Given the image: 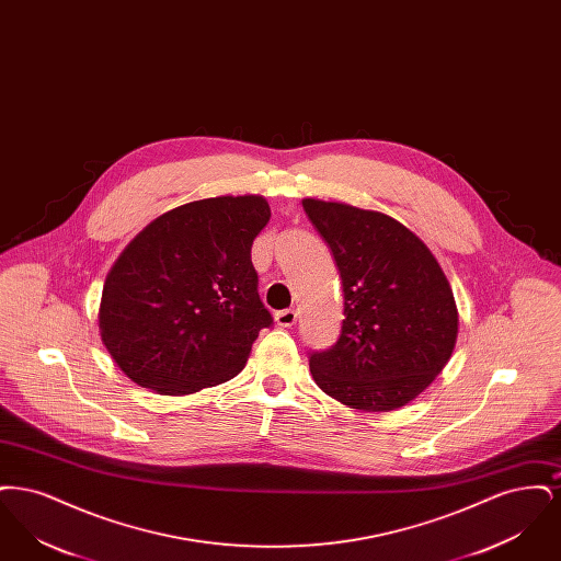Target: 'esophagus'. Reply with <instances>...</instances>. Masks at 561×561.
I'll use <instances>...</instances> for the list:
<instances>
[{"label": "esophagus", "mask_w": 561, "mask_h": 561, "mask_svg": "<svg viewBox=\"0 0 561 561\" xmlns=\"http://www.w3.org/2000/svg\"><path fill=\"white\" fill-rule=\"evenodd\" d=\"M296 320H298V313H296L294 309H284V311H277V313H275V321H277V325H282V328H293Z\"/></svg>", "instance_id": "34e87169"}]
</instances>
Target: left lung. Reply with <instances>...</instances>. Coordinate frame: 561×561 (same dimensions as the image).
I'll return each instance as SVG.
<instances>
[{
  "mask_svg": "<svg viewBox=\"0 0 561 561\" xmlns=\"http://www.w3.org/2000/svg\"><path fill=\"white\" fill-rule=\"evenodd\" d=\"M343 279L339 341L311 351L323 393L364 412H389L423 393L453 355L458 311L427 245L387 214L302 199Z\"/></svg>",
  "mask_w": 561,
  "mask_h": 561,
  "instance_id": "left-lung-1",
  "label": "left lung"
}]
</instances>
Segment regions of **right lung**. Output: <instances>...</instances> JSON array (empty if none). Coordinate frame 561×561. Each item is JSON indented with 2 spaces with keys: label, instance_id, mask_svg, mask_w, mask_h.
<instances>
[{
  "label": "right lung",
  "instance_id": "1",
  "mask_svg": "<svg viewBox=\"0 0 561 561\" xmlns=\"http://www.w3.org/2000/svg\"><path fill=\"white\" fill-rule=\"evenodd\" d=\"M268 216L261 195L199 199L161 214L126 245L99 311L101 339L122 373L161 396L240 373L273 323L250 259Z\"/></svg>",
  "mask_w": 561,
  "mask_h": 561
}]
</instances>
